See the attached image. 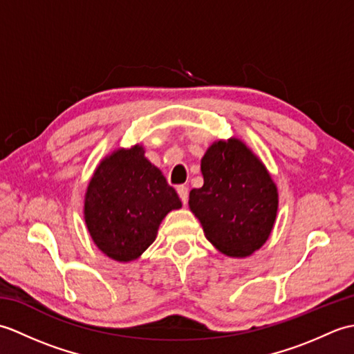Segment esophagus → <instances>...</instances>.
<instances>
[{
    "instance_id": "obj_1",
    "label": "esophagus",
    "mask_w": 354,
    "mask_h": 354,
    "mask_svg": "<svg viewBox=\"0 0 354 354\" xmlns=\"http://www.w3.org/2000/svg\"><path fill=\"white\" fill-rule=\"evenodd\" d=\"M176 192H178V194H179V198H181L183 204L185 205L187 202H189V189H187L185 185H179L178 189H176Z\"/></svg>"
}]
</instances>
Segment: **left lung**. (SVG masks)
Instances as JSON below:
<instances>
[{
    "label": "left lung",
    "instance_id": "8db88e82",
    "mask_svg": "<svg viewBox=\"0 0 354 354\" xmlns=\"http://www.w3.org/2000/svg\"><path fill=\"white\" fill-rule=\"evenodd\" d=\"M204 185L189 205L207 240L234 259L250 257L266 243L278 212V190L260 158L245 142L217 140L201 160Z\"/></svg>",
    "mask_w": 354,
    "mask_h": 354
}]
</instances>
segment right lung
<instances>
[{"mask_svg": "<svg viewBox=\"0 0 354 354\" xmlns=\"http://www.w3.org/2000/svg\"><path fill=\"white\" fill-rule=\"evenodd\" d=\"M183 207L145 147H118L97 165L84 202L94 245L109 259L129 263L155 242L162 219Z\"/></svg>", "mask_w": 354, "mask_h": 354, "instance_id": "obj_1", "label": "right lung"}]
</instances>
